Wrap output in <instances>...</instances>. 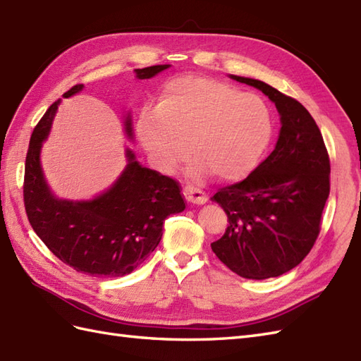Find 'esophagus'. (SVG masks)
<instances>
[{
	"instance_id": "obj_1",
	"label": "esophagus",
	"mask_w": 361,
	"mask_h": 361,
	"mask_svg": "<svg viewBox=\"0 0 361 361\" xmlns=\"http://www.w3.org/2000/svg\"><path fill=\"white\" fill-rule=\"evenodd\" d=\"M183 196H185V199L190 202V204H195V205H204L207 204V195L204 191H200L199 188H195V187H185L182 190Z\"/></svg>"
}]
</instances>
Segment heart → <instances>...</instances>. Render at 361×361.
Listing matches in <instances>:
<instances>
[{
    "label": "heart",
    "mask_w": 361,
    "mask_h": 361,
    "mask_svg": "<svg viewBox=\"0 0 361 361\" xmlns=\"http://www.w3.org/2000/svg\"><path fill=\"white\" fill-rule=\"evenodd\" d=\"M137 140L153 164L171 171L187 156H196L190 174L213 173L237 180L251 173L271 137V118L259 96L211 78L179 76L165 84L156 109L136 122Z\"/></svg>",
    "instance_id": "1"
}]
</instances>
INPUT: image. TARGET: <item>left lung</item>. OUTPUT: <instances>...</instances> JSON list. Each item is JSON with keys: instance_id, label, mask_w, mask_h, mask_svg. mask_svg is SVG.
I'll return each mask as SVG.
<instances>
[{"instance_id": "obj_1", "label": "left lung", "mask_w": 361, "mask_h": 361, "mask_svg": "<svg viewBox=\"0 0 361 361\" xmlns=\"http://www.w3.org/2000/svg\"><path fill=\"white\" fill-rule=\"evenodd\" d=\"M230 78L267 94L282 127L274 150L247 179L211 197L230 222L211 250L237 276L263 280L295 268L317 240L329 196V156L300 102L259 79Z\"/></svg>"}]
</instances>
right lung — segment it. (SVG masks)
<instances>
[{"instance_id":"add662e5","label":"right lung","mask_w":361,"mask_h":361,"mask_svg":"<svg viewBox=\"0 0 361 361\" xmlns=\"http://www.w3.org/2000/svg\"><path fill=\"white\" fill-rule=\"evenodd\" d=\"M169 67L136 68L135 73L137 79H150ZM82 89L78 84L63 96L70 98ZM59 102L50 105L30 137L24 173L29 222L46 247L78 272L93 277L130 274L159 245L165 219L185 209L179 183L140 165L127 148L126 169L110 188L89 200L56 197L44 178L41 148ZM124 128L133 139L130 111Z\"/></svg>"}]
</instances>
